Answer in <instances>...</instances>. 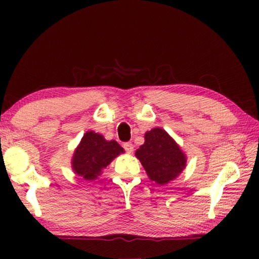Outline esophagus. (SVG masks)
<instances>
[{
    "mask_svg": "<svg viewBox=\"0 0 259 259\" xmlns=\"http://www.w3.org/2000/svg\"><path fill=\"white\" fill-rule=\"evenodd\" d=\"M123 148L125 150V152L133 153V151H134V145H133V144H131L130 142H126V143L123 144Z\"/></svg>",
    "mask_w": 259,
    "mask_h": 259,
    "instance_id": "1",
    "label": "esophagus"
}]
</instances>
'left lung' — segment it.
I'll list each match as a JSON object with an SVG mask.
<instances>
[{"label": "left lung", "instance_id": "left-lung-1", "mask_svg": "<svg viewBox=\"0 0 259 259\" xmlns=\"http://www.w3.org/2000/svg\"><path fill=\"white\" fill-rule=\"evenodd\" d=\"M136 156L151 181L160 185L174 181L186 165V157L181 148L161 128L145 134V143L136 152Z\"/></svg>", "mask_w": 259, "mask_h": 259}]
</instances>
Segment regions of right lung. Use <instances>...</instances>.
Returning <instances> with one entry per match:
<instances>
[{"label":"right lung","mask_w":259,"mask_h":259,"mask_svg":"<svg viewBox=\"0 0 259 259\" xmlns=\"http://www.w3.org/2000/svg\"><path fill=\"white\" fill-rule=\"evenodd\" d=\"M120 153H123V148L115 140L107 142L102 135L89 131L74 153L73 170L87 181H93Z\"/></svg>","instance_id":"add662e5"}]
</instances>
